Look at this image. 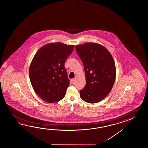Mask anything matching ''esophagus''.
<instances>
[{"mask_svg": "<svg viewBox=\"0 0 148 148\" xmlns=\"http://www.w3.org/2000/svg\"><path fill=\"white\" fill-rule=\"evenodd\" d=\"M75 79L74 78L71 79V83H72V84H74V83H75Z\"/></svg>", "mask_w": 148, "mask_h": 148, "instance_id": "obj_1", "label": "esophagus"}]
</instances>
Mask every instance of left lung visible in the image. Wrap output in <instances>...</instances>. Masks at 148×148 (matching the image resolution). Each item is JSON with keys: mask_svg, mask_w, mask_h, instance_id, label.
<instances>
[{"mask_svg": "<svg viewBox=\"0 0 148 148\" xmlns=\"http://www.w3.org/2000/svg\"><path fill=\"white\" fill-rule=\"evenodd\" d=\"M76 51L84 65L86 85L80 96L88 103H96L109 94L116 78V66L108 50L96 43L77 45Z\"/></svg>", "mask_w": 148, "mask_h": 148, "instance_id": "1", "label": "left lung"}]
</instances>
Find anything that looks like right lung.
<instances>
[{
    "mask_svg": "<svg viewBox=\"0 0 148 148\" xmlns=\"http://www.w3.org/2000/svg\"><path fill=\"white\" fill-rule=\"evenodd\" d=\"M74 45L51 43L41 47L29 67V77L36 95L49 103L64 97L70 85L64 64L72 53Z\"/></svg>",
    "mask_w": 148,
    "mask_h": 148,
    "instance_id": "add662e5",
    "label": "right lung"
}]
</instances>
